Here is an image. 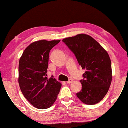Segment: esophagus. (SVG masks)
I'll return each mask as SVG.
<instances>
[{
    "label": "esophagus",
    "instance_id": "obj_1",
    "mask_svg": "<svg viewBox=\"0 0 128 128\" xmlns=\"http://www.w3.org/2000/svg\"><path fill=\"white\" fill-rule=\"evenodd\" d=\"M72 80H69V81H67L66 83H67L68 84H69L71 83V82H72Z\"/></svg>",
    "mask_w": 128,
    "mask_h": 128
}]
</instances>
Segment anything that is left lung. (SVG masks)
<instances>
[{
	"instance_id": "left-lung-1",
	"label": "left lung",
	"mask_w": 128,
	"mask_h": 128,
	"mask_svg": "<svg viewBox=\"0 0 128 128\" xmlns=\"http://www.w3.org/2000/svg\"><path fill=\"white\" fill-rule=\"evenodd\" d=\"M74 54L78 64L86 69L81 90L77 97L86 104L100 102L107 94L112 81V67L108 54L92 37L79 34L62 40Z\"/></svg>"
}]
</instances>
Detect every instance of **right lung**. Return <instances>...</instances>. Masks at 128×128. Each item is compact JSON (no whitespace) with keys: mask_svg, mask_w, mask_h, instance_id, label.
Listing matches in <instances>:
<instances>
[{"mask_svg":"<svg viewBox=\"0 0 128 128\" xmlns=\"http://www.w3.org/2000/svg\"><path fill=\"white\" fill-rule=\"evenodd\" d=\"M60 42L40 40L30 44L18 64V84L25 98L38 109L48 108L56 100L62 87L56 78L48 79L49 54Z\"/></svg>","mask_w":128,"mask_h":128,"instance_id":"add662e5","label":"right lung"}]
</instances>
